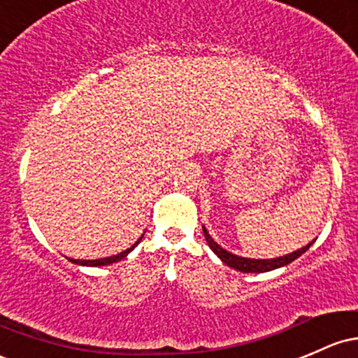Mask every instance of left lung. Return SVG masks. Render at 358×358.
<instances>
[{
  "mask_svg": "<svg viewBox=\"0 0 358 358\" xmlns=\"http://www.w3.org/2000/svg\"><path fill=\"white\" fill-rule=\"evenodd\" d=\"M203 234H205V239H206V242H208L210 249L215 252V255L220 257L222 263H225L227 266L234 268V270L242 271V273H264V271L276 270V268L287 266L288 263H292V261L297 259L299 256H302L314 242V241L309 242V244L303 245V248L297 249V251H294V252H288V255H285V256L271 257V259H255V257H242V256L234 255V252L227 251V249L222 248L220 244H217V242L211 239V236L208 234V230L205 229V225H203Z\"/></svg>",
  "mask_w": 358,
  "mask_h": 358,
  "instance_id": "left-lung-1",
  "label": "left lung"
}]
</instances>
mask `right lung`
Masks as SVG:
<instances>
[{
  "label": "right lung",
  "mask_w": 358,
  "mask_h": 358,
  "mask_svg": "<svg viewBox=\"0 0 358 358\" xmlns=\"http://www.w3.org/2000/svg\"><path fill=\"white\" fill-rule=\"evenodd\" d=\"M143 239V236L140 237V239H138L136 242H134V244L131 245V248H128L126 249V251H122V252H119V255H116V256H109V257H102V259H71L70 257V261L71 263H75V264H80V266H106V264H113V263H117V261H121L122 257H126L129 255V252L133 251L134 248H136L138 244H140V241Z\"/></svg>",
  "instance_id": "obj_1"
}]
</instances>
